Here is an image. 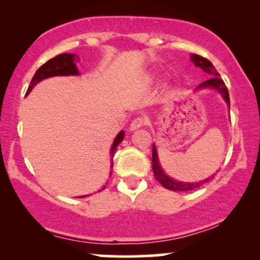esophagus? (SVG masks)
Instances as JSON below:
<instances>
[{"label":"esophagus","mask_w":260,"mask_h":260,"mask_svg":"<svg viewBox=\"0 0 260 260\" xmlns=\"http://www.w3.org/2000/svg\"><path fill=\"white\" fill-rule=\"evenodd\" d=\"M145 124V119L143 117H137V118H135L133 122L130 124V130L134 131V130H137L142 127Z\"/></svg>","instance_id":"34e87169"}]
</instances>
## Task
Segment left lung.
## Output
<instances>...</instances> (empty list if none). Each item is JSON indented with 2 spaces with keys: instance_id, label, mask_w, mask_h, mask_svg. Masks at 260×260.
Masks as SVG:
<instances>
[{
  "instance_id": "8db88e82",
  "label": "left lung",
  "mask_w": 260,
  "mask_h": 260,
  "mask_svg": "<svg viewBox=\"0 0 260 260\" xmlns=\"http://www.w3.org/2000/svg\"><path fill=\"white\" fill-rule=\"evenodd\" d=\"M190 59L193 63L197 67H200V69L208 74L209 79L201 83L199 86L197 87V90L199 88H213V90L218 91L221 97L223 98V101L226 102V104L229 105L230 108V94H229V90H227L225 83L223 80L220 78V74L216 72L215 67L213 66V63L209 61L208 59L204 58V56H200L198 54H191ZM152 172H154V175L156 177V180L158 181L159 183L162 184L163 187L167 188L169 190H174V191H188V190H193L195 188L202 186L204 183H207L208 181H211L214 175L207 177L204 181H199V182H182V181H177L174 180L172 177L167 175L165 173V170L162 169L161 165H159V159L157 156V150H156L155 144L152 145Z\"/></svg>"
}]
</instances>
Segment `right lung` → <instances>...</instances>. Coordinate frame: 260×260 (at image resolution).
I'll list each match as a JSON object with an SVG mask.
<instances>
[{
    "label": "right lung",
    "mask_w": 260,
    "mask_h": 260,
    "mask_svg": "<svg viewBox=\"0 0 260 260\" xmlns=\"http://www.w3.org/2000/svg\"><path fill=\"white\" fill-rule=\"evenodd\" d=\"M78 56L76 54H69V53H62V54L56 55L55 58H53L51 60H48L47 62L44 63L40 69H39L37 72H35L33 79L30 81L29 87H28L26 95L29 93V92L33 90V87L37 85L38 83H40L41 80L47 79V78L51 77H56V76H79V71L77 69L76 65V59ZM124 131H120V133L117 135L115 141H113L112 147H111V168L113 167V162H112V157L115 155L116 149L118 147L120 142L123 141L124 138ZM111 174V173H110ZM105 186H103L102 190L104 189ZM101 191V190H99ZM86 197V195H85ZM84 198V197H81Z\"/></svg>",
    "instance_id": "1"
}]
</instances>
